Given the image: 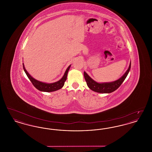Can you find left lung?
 Here are the masks:
<instances>
[{
  "mask_svg": "<svg viewBox=\"0 0 152 152\" xmlns=\"http://www.w3.org/2000/svg\"><path fill=\"white\" fill-rule=\"evenodd\" d=\"M131 66V61L129 68L125 73L123 76L117 80L111 83H98L94 80L92 79L86 72H84V78L87 82V86L91 90L94 92L101 93V94H109L114 92L118 89L121 85L123 81L126 77L128 73L129 72Z\"/></svg>",
  "mask_w": 152,
  "mask_h": 152,
  "instance_id": "1",
  "label": "left lung"
}]
</instances>
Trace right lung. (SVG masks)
Listing matches in <instances>:
<instances>
[{"instance_id":"obj_1","label":"right lung","mask_w":152,"mask_h":152,"mask_svg":"<svg viewBox=\"0 0 152 152\" xmlns=\"http://www.w3.org/2000/svg\"><path fill=\"white\" fill-rule=\"evenodd\" d=\"M23 66L24 71L25 73H26L27 77H28V79L30 80V81H31V83H32L34 86L35 87L36 89H37L38 90H39L40 91H42V92H50L56 91L57 90H58L64 86V83H65V81L66 80V77H67L68 72V71L70 68L71 65H69L68 67V68L66 69L63 77L61 79L57 81V82H55V83H51V84H47V83H42V82H40L39 81H37L35 79H34L29 75V73L27 72V71L25 69V67H24V65L23 63Z\"/></svg>"}]
</instances>
